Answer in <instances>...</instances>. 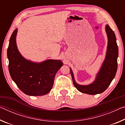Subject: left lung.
I'll return each mask as SVG.
<instances>
[{"instance_id":"left-lung-1","label":"left lung","mask_w":125,"mask_h":125,"mask_svg":"<svg viewBox=\"0 0 125 125\" xmlns=\"http://www.w3.org/2000/svg\"><path fill=\"white\" fill-rule=\"evenodd\" d=\"M106 31L108 37V45L106 58L94 82L88 85L83 86L77 83L74 75L70 68L73 83L80 92L88 94H97L104 92L115 77L117 70V58L118 49L116 38L108 25H106Z\"/></svg>"}]
</instances>
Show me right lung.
Segmentation results:
<instances>
[{
	"label": "right lung",
	"instance_id": "add662e5",
	"mask_svg": "<svg viewBox=\"0 0 125 125\" xmlns=\"http://www.w3.org/2000/svg\"><path fill=\"white\" fill-rule=\"evenodd\" d=\"M18 29L11 34L7 49L10 75L18 88L29 96H43L52 89L55 75L63 63L48 59L35 63L25 59L19 53L16 43Z\"/></svg>",
	"mask_w": 125,
	"mask_h": 125
}]
</instances>
